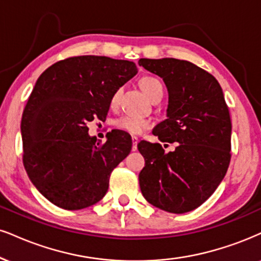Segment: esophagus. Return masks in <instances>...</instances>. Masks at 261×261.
I'll return each instance as SVG.
<instances>
[{
	"mask_svg": "<svg viewBox=\"0 0 261 261\" xmlns=\"http://www.w3.org/2000/svg\"><path fill=\"white\" fill-rule=\"evenodd\" d=\"M132 143H133V145H132V150L133 151H137L138 149V138L137 137H132Z\"/></svg>",
	"mask_w": 261,
	"mask_h": 261,
	"instance_id": "obj_1",
	"label": "esophagus"
}]
</instances>
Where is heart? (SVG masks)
<instances>
[{
    "instance_id": "1",
    "label": "heart",
    "mask_w": 261,
    "mask_h": 261,
    "mask_svg": "<svg viewBox=\"0 0 261 261\" xmlns=\"http://www.w3.org/2000/svg\"><path fill=\"white\" fill-rule=\"evenodd\" d=\"M139 86L141 91L145 93V95L150 99V96L155 94L156 92L162 91V85L159 80L155 79V77H144V79L140 80ZM118 94L120 92H116L114 95H112L110 104L111 106H115L116 102H117ZM115 125L118 128V129L127 132L129 134H140L141 132H144L147 128L150 127V120L146 117H139V116H122V117L116 120Z\"/></svg>"
}]
</instances>
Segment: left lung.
<instances>
[{"label": "left lung", "instance_id": "left-lung-1", "mask_svg": "<svg viewBox=\"0 0 261 261\" xmlns=\"http://www.w3.org/2000/svg\"><path fill=\"white\" fill-rule=\"evenodd\" d=\"M147 71L163 80L168 91L167 118L152 129L162 143L140 141L145 167L139 173L141 194L169 213L194 211L223 181L231 159V118L223 89L214 76L174 58L140 59Z\"/></svg>", "mask_w": 261, "mask_h": 261}]
</instances>
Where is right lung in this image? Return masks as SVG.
Returning <instances> with one entry per match:
<instances>
[{
    "label": "right lung",
    "instance_id": "right-lung-1",
    "mask_svg": "<svg viewBox=\"0 0 261 261\" xmlns=\"http://www.w3.org/2000/svg\"><path fill=\"white\" fill-rule=\"evenodd\" d=\"M133 62L81 56L60 60L38 77L21 117L22 162L31 182L58 207L95 204L114 168L132 150L128 133L112 130L104 144L87 124L104 121L112 95L137 75Z\"/></svg>",
    "mask_w": 261,
    "mask_h": 261
}]
</instances>
